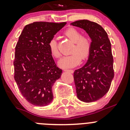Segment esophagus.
I'll use <instances>...</instances> for the list:
<instances>
[{
    "mask_svg": "<svg viewBox=\"0 0 130 130\" xmlns=\"http://www.w3.org/2000/svg\"><path fill=\"white\" fill-rule=\"evenodd\" d=\"M64 71H66V72H69V73H73V70H66V69H65Z\"/></svg>",
    "mask_w": 130,
    "mask_h": 130,
    "instance_id": "esophagus-1",
    "label": "esophagus"
}]
</instances>
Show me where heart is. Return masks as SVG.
I'll list each match as a JSON object with an SVG mask.
<instances>
[{"label": "heart", "mask_w": 130, "mask_h": 130, "mask_svg": "<svg viewBox=\"0 0 130 130\" xmlns=\"http://www.w3.org/2000/svg\"><path fill=\"white\" fill-rule=\"evenodd\" d=\"M65 35L74 43L71 49L72 53L64 56L59 60V66L63 69H68L77 66L80 60H86L91 50V40L89 37L82 36L80 31L74 28H70L65 31ZM51 54L55 58L60 56L55 39H52L49 42Z\"/></svg>", "instance_id": "b5f03b06"}]
</instances>
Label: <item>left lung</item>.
Masks as SVG:
<instances>
[{
    "label": "left lung",
    "instance_id": "1",
    "mask_svg": "<svg viewBox=\"0 0 130 130\" xmlns=\"http://www.w3.org/2000/svg\"><path fill=\"white\" fill-rule=\"evenodd\" d=\"M70 24L84 29L91 40L88 59L74 71L73 77L78 99L94 102L107 93L114 77L111 42L106 31L97 23L80 20Z\"/></svg>",
    "mask_w": 130,
    "mask_h": 130
}]
</instances>
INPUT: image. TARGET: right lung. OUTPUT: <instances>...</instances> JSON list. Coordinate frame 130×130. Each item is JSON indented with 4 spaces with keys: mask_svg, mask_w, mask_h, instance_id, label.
<instances>
[{
    "mask_svg": "<svg viewBox=\"0 0 130 130\" xmlns=\"http://www.w3.org/2000/svg\"><path fill=\"white\" fill-rule=\"evenodd\" d=\"M66 22H35L26 25L15 47V81L30 104L46 106L53 99L52 86L62 75L49 48V42Z\"/></svg>",
    "mask_w": 130,
    "mask_h": 130,
    "instance_id": "add662e5",
    "label": "right lung"
}]
</instances>
